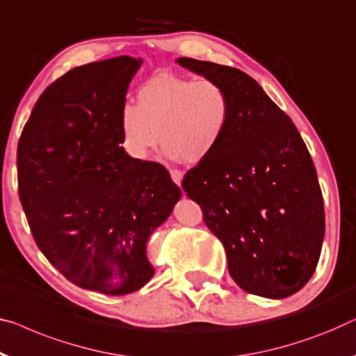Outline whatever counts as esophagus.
Returning <instances> with one entry per match:
<instances>
[{
	"mask_svg": "<svg viewBox=\"0 0 356 356\" xmlns=\"http://www.w3.org/2000/svg\"><path fill=\"white\" fill-rule=\"evenodd\" d=\"M170 177H172L173 183L178 184V186H181V181H183V173L179 172V170H170Z\"/></svg>",
	"mask_w": 356,
	"mask_h": 356,
	"instance_id": "1",
	"label": "esophagus"
}]
</instances>
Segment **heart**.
Masks as SVG:
<instances>
[{"label": "heart", "mask_w": 356, "mask_h": 356, "mask_svg": "<svg viewBox=\"0 0 356 356\" xmlns=\"http://www.w3.org/2000/svg\"><path fill=\"white\" fill-rule=\"evenodd\" d=\"M229 112V96L218 81L162 72L138 88L136 106H122L118 130L136 161H146L161 140L167 156L195 165L216 151Z\"/></svg>", "instance_id": "b5f03b06"}]
</instances>
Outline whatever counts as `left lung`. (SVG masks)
<instances>
[{"label": "left lung", "instance_id": "8db88e82", "mask_svg": "<svg viewBox=\"0 0 356 356\" xmlns=\"http://www.w3.org/2000/svg\"><path fill=\"white\" fill-rule=\"evenodd\" d=\"M218 81L229 96V122L216 151L184 175L183 189L223 242L241 289L289 297L310 281L324 239L316 168L292 120L239 69L179 58Z\"/></svg>", "mask_w": 356, "mask_h": 356}]
</instances>
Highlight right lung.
<instances>
[{"mask_svg":"<svg viewBox=\"0 0 356 356\" xmlns=\"http://www.w3.org/2000/svg\"><path fill=\"white\" fill-rule=\"evenodd\" d=\"M143 59L75 67L35 104L17 146L19 197L33 239L67 280L107 296L154 276L149 236L181 189L157 162L120 147L118 114Z\"/></svg>","mask_w":356,"mask_h":356,"instance_id":"1","label":"right lung"}]
</instances>
